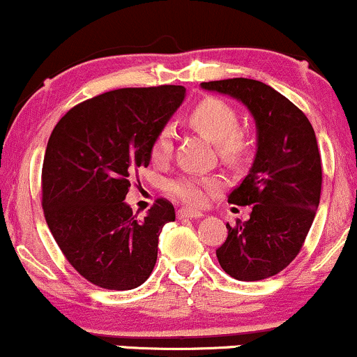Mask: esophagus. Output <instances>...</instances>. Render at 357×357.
I'll list each match as a JSON object with an SVG mask.
<instances>
[{
    "instance_id": "obj_1",
    "label": "esophagus",
    "mask_w": 357,
    "mask_h": 357,
    "mask_svg": "<svg viewBox=\"0 0 357 357\" xmlns=\"http://www.w3.org/2000/svg\"><path fill=\"white\" fill-rule=\"evenodd\" d=\"M204 213L198 210H191V208H179L178 210V218H203Z\"/></svg>"
}]
</instances>
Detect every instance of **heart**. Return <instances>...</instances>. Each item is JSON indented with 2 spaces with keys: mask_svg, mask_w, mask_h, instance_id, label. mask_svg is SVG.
<instances>
[{
  "mask_svg": "<svg viewBox=\"0 0 357 357\" xmlns=\"http://www.w3.org/2000/svg\"><path fill=\"white\" fill-rule=\"evenodd\" d=\"M188 121L208 141L215 142L218 153L228 161H236L247 153L248 139L240 129H236L238 112L228 102L216 99V97H206L191 109V112L188 114ZM171 151H173V130L165 127L154 139L151 158L154 162H165L166 159H169ZM220 186L221 181L218 178L181 176L167 184V190L183 203L202 206L213 192L220 190Z\"/></svg>",
  "mask_w": 357,
  "mask_h": 357,
  "instance_id": "heart-1",
  "label": "heart"
}]
</instances>
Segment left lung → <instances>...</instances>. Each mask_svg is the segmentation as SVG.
<instances>
[{"mask_svg": "<svg viewBox=\"0 0 357 357\" xmlns=\"http://www.w3.org/2000/svg\"><path fill=\"white\" fill-rule=\"evenodd\" d=\"M202 87L240 100L255 119V161L228 196V203L252 206V213L243 223H227L216 257L236 280H264L298 255L312 227L322 188L317 139L305 114L264 82L227 79Z\"/></svg>", "mask_w": 357, "mask_h": 357, "instance_id": "left-lung-1", "label": "left lung"}]
</instances>
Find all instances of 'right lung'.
Instances as JSON below:
<instances>
[{"instance_id":"right-lung-1","label":"right lung","mask_w":357,"mask_h":357,"mask_svg":"<svg viewBox=\"0 0 357 357\" xmlns=\"http://www.w3.org/2000/svg\"><path fill=\"white\" fill-rule=\"evenodd\" d=\"M184 93L183 85L110 90L72 107L48 139L45 220L68 264L90 284L130 290L153 272L174 206L159 198L137 220L124 199L129 174L149 166L154 139Z\"/></svg>"}]
</instances>
